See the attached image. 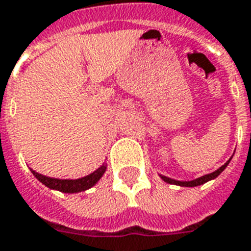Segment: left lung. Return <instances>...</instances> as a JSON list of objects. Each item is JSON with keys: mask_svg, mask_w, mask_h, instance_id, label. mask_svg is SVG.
Masks as SVG:
<instances>
[{"mask_svg": "<svg viewBox=\"0 0 251 251\" xmlns=\"http://www.w3.org/2000/svg\"><path fill=\"white\" fill-rule=\"evenodd\" d=\"M232 160V157L229 158L226 162H225L221 168H219L217 170H215L213 173H209V174H205V176H200V178H196L194 180H176V179H172V178H169V176H160L162 178V180H165L166 183H170V184H176V186H182V187H195V186H200V184H204L205 182H208V180H212L215 179L216 176H219L221 173L224 172V169L228 166V164Z\"/></svg>", "mask_w": 251, "mask_h": 251, "instance_id": "left-lung-1", "label": "left lung"}]
</instances>
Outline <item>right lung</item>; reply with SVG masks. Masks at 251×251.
Segmentation results:
<instances>
[{
	"mask_svg": "<svg viewBox=\"0 0 251 251\" xmlns=\"http://www.w3.org/2000/svg\"><path fill=\"white\" fill-rule=\"evenodd\" d=\"M106 169H107V165L103 164L100 168L97 169L95 172H93L91 174H89L86 176L78 178V179H57V178L42 176V174L34 172L32 169H31V172H32V174H34L36 179L40 180L48 188L57 190V191L61 192H68V194H75V192L86 191L90 187H93L102 178V176L106 172Z\"/></svg>",
	"mask_w": 251,
	"mask_h": 251,
	"instance_id": "add662e5",
	"label": "right lung"
}]
</instances>
